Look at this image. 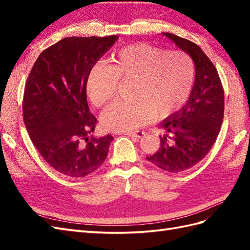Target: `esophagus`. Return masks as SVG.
<instances>
[{"label":"esophagus","instance_id":"obj_1","mask_svg":"<svg viewBox=\"0 0 250 250\" xmlns=\"http://www.w3.org/2000/svg\"><path fill=\"white\" fill-rule=\"evenodd\" d=\"M146 132L144 131H135V132H126L125 135H129L131 137H136V139H141V137L145 136Z\"/></svg>","mask_w":250,"mask_h":250}]
</instances>
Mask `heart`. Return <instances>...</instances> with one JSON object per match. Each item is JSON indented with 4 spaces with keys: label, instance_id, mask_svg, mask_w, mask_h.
I'll list each match as a JSON object with an SVG mask.
<instances>
[{
    "label": "heart",
    "instance_id": "1",
    "mask_svg": "<svg viewBox=\"0 0 250 250\" xmlns=\"http://www.w3.org/2000/svg\"><path fill=\"white\" fill-rule=\"evenodd\" d=\"M194 77V63L186 52L137 43L114 52L108 65L90 68L84 90L91 104L100 107L114 98L118 79H132L133 100L110 104L101 116L105 130L130 132L152 118H167L182 107L192 90Z\"/></svg>",
    "mask_w": 250,
    "mask_h": 250
}]
</instances>
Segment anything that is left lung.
Here are the masks:
<instances>
[{
    "instance_id": "obj_1",
    "label": "left lung",
    "mask_w": 250,
    "mask_h": 250,
    "mask_svg": "<svg viewBox=\"0 0 250 250\" xmlns=\"http://www.w3.org/2000/svg\"><path fill=\"white\" fill-rule=\"evenodd\" d=\"M192 59L195 77L190 97L180 110L159 124L161 147L147 160L164 171L179 173L203 159L219 134L225 93L220 78L200 47L172 33H162Z\"/></svg>"
}]
</instances>
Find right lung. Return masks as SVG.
<instances>
[{"label": "right lung", "instance_id": "add662e5", "mask_svg": "<svg viewBox=\"0 0 250 250\" xmlns=\"http://www.w3.org/2000/svg\"><path fill=\"white\" fill-rule=\"evenodd\" d=\"M119 39L65 37L37 58L25 83L23 120L33 145L49 166L68 177L94 173L114 137H89L97 124L84 83L88 72Z\"/></svg>", "mask_w": 250, "mask_h": 250}]
</instances>
